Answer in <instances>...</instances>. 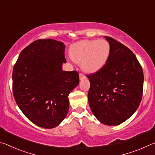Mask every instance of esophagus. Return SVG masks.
I'll return each instance as SVG.
<instances>
[{"instance_id": "34e87169", "label": "esophagus", "mask_w": 155, "mask_h": 155, "mask_svg": "<svg viewBox=\"0 0 155 155\" xmlns=\"http://www.w3.org/2000/svg\"><path fill=\"white\" fill-rule=\"evenodd\" d=\"M85 76H84L82 73H80L79 74V79L80 80H83V79H85Z\"/></svg>"}]
</instances>
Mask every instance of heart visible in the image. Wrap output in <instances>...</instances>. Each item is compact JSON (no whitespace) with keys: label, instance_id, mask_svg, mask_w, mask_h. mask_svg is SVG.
<instances>
[{"label":"heart","instance_id":"heart-1","mask_svg":"<svg viewBox=\"0 0 155 155\" xmlns=\"http://www.w3.org/2000/svg\"><path fill=\"white\" fill-rule=\"evenodd\" d=\"M111 54V46L105 40H85L75 43L70 49L72 59L84 72L93 74L103 69Z\"/></svg>","mask_w":155,"mask_h":155}]
</instances>
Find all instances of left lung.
Returning <instances> with one entry per match:
<instances>
[{
	"mask_svg": "<svg viewBox=\"0 0 155 155\" xmlns=\"http://www.w3.org/2000/svg\"><path fill=\"white\" fill-rule=\"evenodd\" d=\"M111 54L103 69L87 76L88 102L93 114L104 124L124 122L136 111L142 98L143 73L130 50L110 37Z\"/></svg>",
	"mask_w": 155,
	"mask_h": 155,
	"instance_id": "1",
	"label": "left lung"
}]
</instances>
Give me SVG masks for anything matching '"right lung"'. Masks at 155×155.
<instances>
[{
	"label": "right lung",
	"instance_id": "obj_1",
	"mask_svg": "<svg viewBox=\"0 0 155 155\" xmlns=\"http://www.w3.org/2000/svg\"><path fill=\"white\" fill-rule=\"evenodd\" d=\"M65 46L46 39L20 52L13 69V94L18 106L33 124L52 128L61 124L69 109L68 95L79 83L77 71L62 70Z\"/></svg>",
	"mask_w": 155,
	"mask_h": 155
}]
</instances>
